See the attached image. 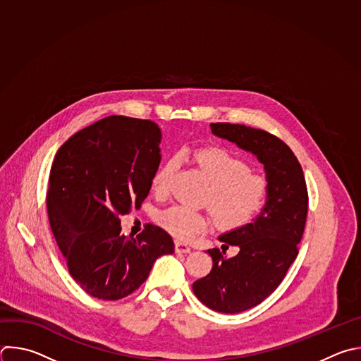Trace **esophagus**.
I'll return each mask as SVG.
<instances>
[{
	"label": "esophagus",
	"instance_id": "esophagus-1",
	"mask_svg": "<svg viewBox=\"0 0 361 361\" xmlns=\"http://www.w3.org/2000/svg\"><path fill=\"white\" fill-rule=\"evenodd\" d=\"M176 252L177 254H190L191 248L187 244H184V243L176 241Z\"/></svg>",
	"mask_w": 361,
	"mask_h": 361
}]
</instances>
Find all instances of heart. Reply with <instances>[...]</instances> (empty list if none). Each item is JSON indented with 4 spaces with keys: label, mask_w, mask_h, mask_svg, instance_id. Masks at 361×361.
Listing matches in <instances>:
<instances>
[{
    "label": "heart",
    "mask_w": 361,
    "mask_h": 361,
    "mask_svg": "<svg viewBox=\"0 0 361 361\" xmlns=\"http://www.w3.org/2000/svg\"><path fill=\"white\" fill-rule=\"evenodd\" d=\"M194 159L211 184L208 204L225 228H238L248 224L265 205L267 181L250 173V167L231 153L208 147L194 154ZM181 156H171L153 178L156 192H166L174 173L180 167ZM160 225L170 233L187 239L212 226L209 214L194 211L185 205H173L159 215Z\"/></svg>",
    "instance_id": "1"
}]
</instances>
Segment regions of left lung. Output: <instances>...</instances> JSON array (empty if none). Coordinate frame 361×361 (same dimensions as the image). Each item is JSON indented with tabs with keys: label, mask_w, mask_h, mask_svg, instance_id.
<instances>
[{
	"label": "left lung",
	"mask_w": 361,
	"mask_h": 361,
	"mask_svg": "<svg viewBox=\"0 0 361 361\" xmlns=\"http://www.w3.org/2000/svg\"><path fill=\"white\" fill-rule=\"evenodd\" d=\"M211 132L255 156L264 166L268 185L261 212L218 236L226 245L222 251H208L212 269L192 283L195 296L209 309L239 313L265 300L296 259L307 215V188L296 156L276 136L231 123H211ZM228 245L240 248L232 259L224 255Z\"/></svg>",
	"instance_id": "obj_1"
}]
</instances>
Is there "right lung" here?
Returning a JSON list of instances; mask_svg holds the SVG:
<instances>
[{
  "label": "right lung",
  "mask_w": 361,
  "mask_h": 361,
  "mask_svg": "<svg viewBox=\"0 0 361 361\" xmlns=\"http://www.w3.org/2000/svg\"><path fill=\"white\" fill-rule=\"evenodd\" d=\"M160 143L161 130L150 120L109 116L75 133L55 156L47 194L51 229L72 278L93 298H126L159 257L174 252L160 226L149 224L128 238L118 219L149 195Z\"/></svg>",
  "instance_id": "right-lung-1"
}]
</instances>
